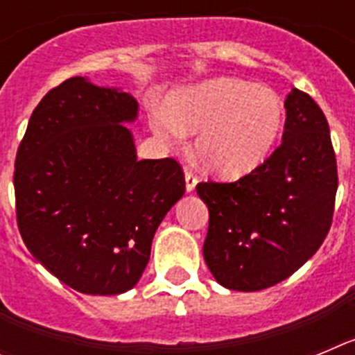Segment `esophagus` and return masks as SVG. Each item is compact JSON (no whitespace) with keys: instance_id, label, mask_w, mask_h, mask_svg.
Segmentation results:
<instances>
[{"instance_id":"34e87169","label":"esophagus","mask_w":355,"mask_h":355,"mask_svg":"<svg viewBox=\"0 0 355 355\" xmlns=\"http://www.w3.org/2000/svg\"><path fill=\"white\" fill-rule=\"evenodd\" d=\"M184 183H187V192H193V190H196V184L199 183L197 175L193 174L190 168H187V171H184Z\"/></svg>"}]
</instances>
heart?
Instances as JSON below:
<instances>
[{"label": "heart", "mask_w": 355, "mask_h": 355, "mask_svg": "<svg viewBox=\"0 0 355 355\" xmlns=\"http://www.w3.org/2000/svg\"><path fill=\"white\" fill-rule=\"evenodd\" d=\"M284 105L272 89L236 78H213L178 90L168 112L156 110L153 128L171 147L197 135L202 167L224 178H241L270 158L284 128Z\"/></svg>", "instance_id": "1"}]
</instances>
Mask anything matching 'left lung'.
I'll list each match as a JSON object with an SVG mask.
<instances>
[{
	"instance_id": "8db88e82",
	"label": "left lung",
	"mask_w": 355,
	"mask_h": 355,
	"mask_svg": "<svg viewBox=\"0 0 355 355\" xmlns=\"http://www.w3.org/2000/svg\"><path fill=\"white\" fill-rule=\"evenodd\" d=\"M283 144L233 183L197 184L209 209L205 261L224 288L259 291L297 272L332 224L336 155L324 112L309 94H288Z\"/></svg>"
}]
</instances>
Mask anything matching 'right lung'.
I'll use <instances>...</instances> for the list:
<instances>
[{"label":"right lung","instance_id":"right-lung-1","mask_svg":"<svg viewBox=\"0 0 355 355\" xmlns=\"http://www.w3.org/2000/svg\"><path fill=\"white\" fill-rule=\"evenodd\" d=\"M139 103L74 76L31 114L15 156L19 233L31 256L72 290L119 295L139 283L156 229L183 197L174 158L137 159Z\"/></svg>","mask_w":355,"mask_h":355}]
</instances>
